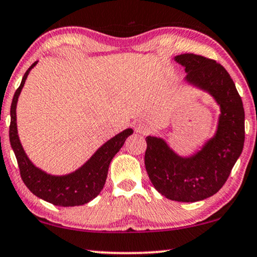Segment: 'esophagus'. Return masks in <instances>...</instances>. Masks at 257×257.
Masks as SVG:
<instances>
[{"label": "esophagus", "instance_id": "1", "mask_svg": "<svg viewBox=\"0 0 257 257\" xmlns=\"http://www.w3.org/2000/svg\"><path fill=\"white\" fill-rule=\"evenodd\" d=\"M149 125L148 122L145 121H138L137 124L135 125V131L137 133H139V135H146V133L149 132Z\"/></svg>", "mask_w": 257, "mask_h": 257}]
</instances>
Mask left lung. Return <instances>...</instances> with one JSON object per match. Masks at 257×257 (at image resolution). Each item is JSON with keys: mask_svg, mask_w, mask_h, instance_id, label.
Masks as SVG:
<instances>
[{"mask_svg": "<svg viewBox=\"0 0 257 257\" xmlns=\"http://www.w3.org/2000/svg\"><path fill=\"white\" fill-rule=\"evenodd\" d=\"M185 68L184 81L212 96L219 106L216 131L202 148L181 156L161 137H146L145 168L159 194L171 201L211 197L230 175L244 145V108L229 73L214 60L195 54L173 58Z\"/></svg>", "mask_w": 257, "mask_h": 257, "instance_id": "1", "label": "left lung"}]
</instances>
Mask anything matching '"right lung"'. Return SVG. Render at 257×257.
I'll return each mask as SVG.
<instances>
[{
  "instance_id": "1",
  "label": "right lung",
  "mask_w": 257,
  "mask_h": 257,
  "mask_svg": "<svg viewBox=\"0 0 257 257\" xmlns=\"http://www.w3.org/2000/svg\"><path fill=\"white\" fill-rule=\"evenodd\" d=\"M36 63L38 61L33 63L23 75L21 85L16 89L11 107L9 141H11L15 157L18 159L21 178L27 188L31 190L36 197L52 204L59 206L86 204L95 198L104 188L106 178H107L109 163L124 145L126 138L132 135L133 130L126 128L112 137L109 141L102 144L93 153L92 157L84 165L67 175H51L38 168L28 158L20 142L18 122H16V106H18L19 96L25 86L27 76L32 68L35 67Z\"/></svg>"
}]
</instances>
